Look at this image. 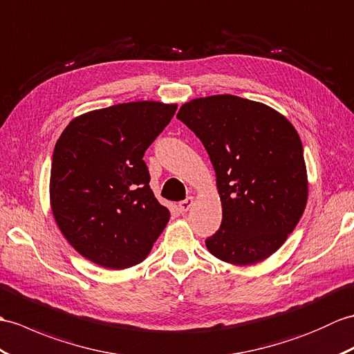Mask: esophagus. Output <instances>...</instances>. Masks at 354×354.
I'll use <instances>...</instances> for the list:
<instances>
[{
	"label": "esophagus",
	"instance_id": "1",
	"mask_svg": "<svg viewBox=\"0 0 354 354\" xmlns=\"http://www.w3.org/2000/svg\"><path fill=\"white\" fill-rule=\"evenodd\" d=\"M193 203H194V199H193L192 196L187 197V199H184V201H180V202H179V209H180V212H187L188 209H190V208L193 207Z\"/></svg>",
	"mask_w": 354,
	"mask_h": 354
}]
</instances>
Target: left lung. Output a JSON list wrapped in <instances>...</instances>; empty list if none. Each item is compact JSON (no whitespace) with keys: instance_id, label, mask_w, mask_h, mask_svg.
Listing matches in <instances>:
<instances>
[{"instance_id":"obj_1","label":"left lung","mask_w":354,"mask_h":354,"mask_svg":"<svg viewBox=\"0 0 354 354\" xmlns=\"http://www.w3.org/2000/svg\"><path fill=\"white\" fill-rule=\"evenodd\" d=\"M176 118L201 140L216 170L223 218L205 240L207 249L235 266L268 258L306 207L297 131L276 110L234 95L193 100Z\"/></svg>"}]
</instances>
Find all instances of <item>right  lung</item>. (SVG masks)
I'll use <instances>...</instances> for the list:
<instances>
[{"mask_svg":"<svg viewBox=\"0 0 354 354\" xmlns=\"http://www.w3.org/2000/svg\"><path fill=\"white\" fill-rule=\"evenodd\" d=\"M176 105L128 102L73 119L57 140L51 207L66 240L95 264L122 270L146 259L170 218L149 187L143 155Z\"/></svg>","mask_w":354,"mask_h":354,"instance_id":"1","label":"right lung"}]
</instances>
